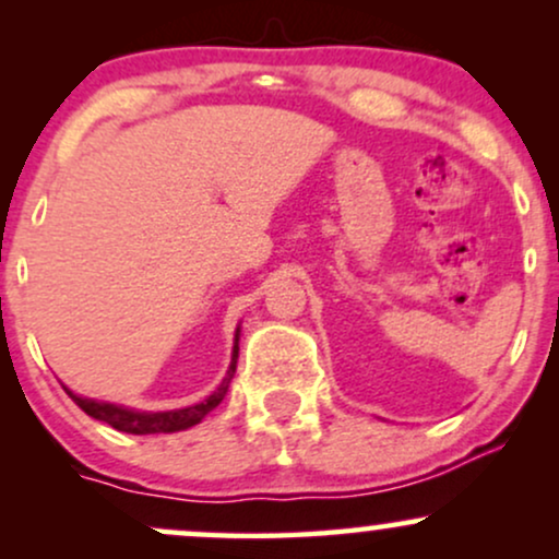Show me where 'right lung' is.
Segmentation results:
<instances>
[{"label": "right lung", "mask_w": 559, "mask_h": 559, "mask_svg": "<svg viewBox=\"0 0 559 559\" xmlns=\"http://www.w3.org/2000/svg\"><path fill=\"white\" fill-rule=\"evenodd\" d=\"M236 360H239V329H236V338H234V355H230V365L228 373L221 381L213 394L207 400H202L199 404H191V407H181V409H168V413H139V409L131 407H120V404H110V402H96V400H86V396L73 394V391L66 389L73 400L86 415H92L94 420L107 423L112 426L115 431L123 433H133V436H146V433H176V431H186V428L197 426L199 420L204 418L207 413H213L217 404L223 402L226 391L230 386V378L236 373Z\"/></svg>", "instance_id": "obj_1"}]
</instances>
